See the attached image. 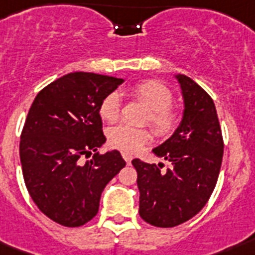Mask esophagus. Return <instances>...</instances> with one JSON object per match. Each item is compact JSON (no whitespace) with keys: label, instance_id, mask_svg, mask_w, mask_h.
I'll use <instances>...</instances> for the list:
<instances>
[{"label":"esophagus","instance_id":"obj_1","mask_svg":"<svg viewBox=\"0 0 255 255\" xmlns=\"http://www.w3.org/2000/svg\"><path fill=\"white\" fill-rule=\"evenodd\" d=\"M122 157H124V159L126 161V163H130L131 162V159H133V155L129 154V153H125V151L122 153Z\"/></svg>","mask_w":255,"mask_h":255}]
</instances>
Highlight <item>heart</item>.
Instances as JSON below:
<instances>
[{
    "instance_id": "obj_1",
    "label": "heart",
    "mask_w": 255,
    "mask_h": 255,
    "mask_svg": "<svg viewBox=\"0 0 255 255\" xmlns=\"http://www.w3.org/2000/svg\"><path fill=\"white\" fill-rule=\"evenodd\" d=\"M131 94L143 102L150 109L146 117L158 135H169L178 124V114L170 106L173 94L166 85L155 80H145L131 88ZM121 113V100L117 93H110L101 101L100 116L108 122H116ZM150 139V131L146 128L121 124L109 130V142L113 147L133 153L141 149Z\"/></svg>"
}]
</instances>
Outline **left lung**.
I'll return each instance as SVG.
<instances>
[{"label":"left lung","mask_w":255,"mask_h":255,"mask_svg":"<svg viewBox=\"0 0 255 255\" xmlns=\"http://www.w3.org/2000/svg\"><path fill=\"white\" fill-rule=\"evenodd\" d=\"M183 98V116L173 135L153 149L171 163L133 159L139 189V216L157 228H174L198 214L210 198L220 175L224 139L216 105L197 82L177 74Z\"/></svg>","instance_id":"obj_1"}]
</instances>
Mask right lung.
Returning <instances> with one entry per match:
<instances>
[{
	"label": "right lung",
	"mask_w": 255,
	"mask_h": 255,
	"mask_svg": "<svg viewBox=\"0 0 255 255\" xmlns=\"http://www.w3.org/2000/svg\"><path fill=\"white\" fill-rule=\"evenodd\" d=\"M122 82L69 73L43 88L29 109L19 141L25 185L37 208L62 226L78 228L94 218L101 193L125 167L118 150L98 153L106 141L101 101Z\"/></svg>",
	"instance_id": "add662e5"
}]
</instances>
